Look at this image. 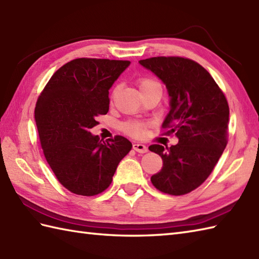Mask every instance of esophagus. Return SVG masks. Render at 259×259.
I'll return each instance as SVG.
<instances>
[{
  "mask_svg": "<svg viewBox=\"0 0 259 259\" xmlns=\"http://www.w3.org/2000/svg\"><path fill=\"white\" fill-rule=\"evenodd\" d=\"M133 148H134V150H136L137 152H140V153H146L148 151V148L145 145L139 144V142H135V144L133 145Z\"/></svg>",
  "mask_w": 259,
  "mask_h": 259,
  "instance_id": "34e87169",
  "label": "esophagus"
}]
</instances>
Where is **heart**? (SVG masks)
Segmentation results:
<instances>
[{
  "instance_id": "1",
  "label": "heart",
  "mask_w": 259,
  "mask_h": 259,
  "mask_svg": "<svg viewBox=\"0 0 259 259\" xmlns=\"http://www.w3.org/2000/svg\"><path fill=\"white\" fill-rule=\"evenodd\" d=\"M138 85L141 92L153 87H160L159 82H157L155 79L149 78V76H142V78H140L138 80ZM146 126L147 123L142 122V121H126V122L123 123L122 129L126 135L136 137V138H140L146 133Z\"/></svg>"
}]
</instances>
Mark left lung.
<instances>
[{
  "mask_svg": "<svg viewBox=\"0 0 259 259\" xmlns=\"http://www.w3.org/2000/svg\"><path fill=\"white\" fill-rule=\"evenodd\" d=\"M139 63L166 84L170 111L162 129L179 140L170 148L149 147L163 162L151 183L164 194H189L209 177L227 146V99L208 71L194 60L155 57Z\"/></svg>",
  "mask_w": 259,
  "mask_h": 259,
  "instance_id": "8db88e82",
  "label": "left lung"
}]
</instances>
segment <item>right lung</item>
Returning a JSON list of instances; mask_svg holds the SVG:
<instances>
[{
  "label": "right lung",
  "instance_id": "right-lung-1",
  "mask_svg": "<svg viewBox=\"0 0 259 259\" xmlns=\"http://www.w3.org/2000/svg\"><path fill=\"white\" fill-rule=\"evenodd\" d=\"M130 61L80 58L62 65L37 99L34 118L43 153L59 183L80 196L111 185L133 148L122 136L101 142L90 129L109 111V89Z\"/></svg>",
  "mask_w": 259,
  "mask_h": 259
}]
</instances>
